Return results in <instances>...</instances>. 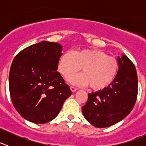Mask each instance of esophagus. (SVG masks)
Returning a JSON list of instances; mask_svg holds the SVG:
<instances>
[{"mask_svg":"<svg viewBox=\"0 0 146 146\" xmlns=\"http://www.w3.org/2000/svg\"><path fill=\"white\" fill-rule=\"evenodd\" d=\"M70 89H71V91H72V92H75V91L77 90V88L74 87V86H70Z\"/></svg>","mask_w":146,"mask_h":146,"instance_id":"esophagus-1","label":"esophagus"}]
</instances>
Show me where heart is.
<instances>
[{"label":"heart","instance_id":"1","mask_svg":"<svg viewBox=\"0 0 146 146\" xmlns=\"http://www.w3.org/2000/svg\"><path fill=\"white\" fill-rule=\"evenodd\" d=\"M59 72L68 80L82 68V74L71 80L73 84L88 86L94 91H101L111 84L117 74L118 62L115 58L97 49L66 52L60 57Z\"/></svg>","mask_w":146,"mask_h":146}]
</instances>
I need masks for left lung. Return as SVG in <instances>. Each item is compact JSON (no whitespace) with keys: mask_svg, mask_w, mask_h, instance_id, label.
Masks as SVG:
<instances>
[{"mask_svg":"<svg viewBox=\"0 0 146 146\" xmlns=\"http://www.w3.org/2000/svg\"><path fill=\"white\" fill-rule=\"evenodd\" d=\"M118 71L114 80L106 88L88 94L82 114L97 128L115 124L129 114L137 96L136 68L126 55L118 57Z\"/></svg>","mask_w":146,"mask_h":146,"instance_id":"obj_1","label":"left lung"}]
</instances>
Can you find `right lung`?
<instances>
[{
    "mask_svg": "<svg viewBox=\"0 0 146 146\" xmlns=\"http://www.w3.org/2000/svg\"><path fill=\"white\" fill-rule=\"evenodd\" d=\"M62 46L42 41L21 50L9 72L11 102L23 118L45 123L58 115L70 88L57 72Z\"/></svg>",
    "mask_w": 146,
    "mask_h": 146,
    "instance_id": "obj_1",
    "label": "right lung"
}]
</instances>
